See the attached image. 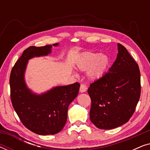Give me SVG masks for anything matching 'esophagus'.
I'll use <instances>...</instances> for the list:
<instances>
[{
	"mask_svg": "<svg viewBox=\"0 0 150 150\" xmlns=\"http://www.w3.org/2000/svg\"><path fill=\"white\" fill-rule=\"evenodd\" d=\"M87 91V87L86 85H84V84H81V87H80V92L81 93H83V92H85Z\"/></svg>",
	"mask_w": 150,
	"mask_h": 150,
	"instance_id": "obj_1",
	"label": "esophagus"
}]
</instances>
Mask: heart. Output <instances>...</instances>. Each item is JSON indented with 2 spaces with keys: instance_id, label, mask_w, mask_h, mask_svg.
<instances>
[{
  "instance_id": "b5f03b06",
  "label": "heart",
  "mask_w": 150,
  "mask_h": 150,
  "mask_svg": "<svg viewBox=\"0 0 150 150\" xmlns=\"http://www.w3.org/2000/svg\"><path fill=\"white\" fill-rule=\"evenodd\" d=\"M110 64V59L105 54L86 52L80 55L76 61V67L80 71H87L89 79H100L105 74Z\"/></svg>"
}]
</instances>
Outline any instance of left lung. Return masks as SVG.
I'll use <instances>...</instances> for the list:
<instances>
[{
	"label": "left lung",
	"mask_w": 150,
	"mask_h": 150,
	"mask_svg": "<svg viewBox=\"0 0 150 150\" xmlns=\"http://www.w3.org/2000/svg\"><path fill=\"white\" fill-rule=\"evenodd\" d=\"M108 72L88 89L91 100L90 120L97 128L110 130L126 124L134 113L141 95L139 65L122 44Z\"/></svg>",
	"instance_id": "obj_1"
}]
</instances>
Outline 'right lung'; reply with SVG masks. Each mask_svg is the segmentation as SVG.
Masks as SVG:
<instances>
[{"mask_svg": "<svg viewBox=\"0 0 150 150\" xmlns=\"http://www.w3.org/2000/svg\"><path fill=\"white\" fill-rule=\"evenodd\" d=\"M59 44L26 48L11 69L9 84L12 105L26 128L40 135L55 134L66 124L67 110L76 98L80 84L54 87L45 93L33 92L26 85L24 74L28 61L34 57L47 56Z\"/></svg>", "mask_w": 150, "mask_h": 150, "instance_id": "right-lung-1", "label": "right lung"}]
</instances>
